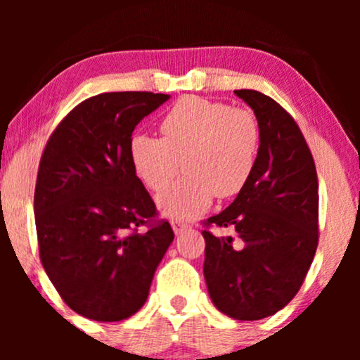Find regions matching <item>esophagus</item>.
Masks as SVG:
<instances>
[{"label": "esophagus", "instance_id": "obj_1", "mask_svg": "<svg viewBox=\"0 0 360 360\" xmlns=\"http://www.w3.org/2000/svg\"><path fill=\"white\" fill-rule=\"evenodd\" d=\"M171 225H172V230H174V233H176V235H181V233L188 232V230L191 229V226H189L188 223L179 221V220H174V221L171 223Z\"/></svg>", "mask_w": 360, "mask_h": 360}]
</instances>
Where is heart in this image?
I'll list each match as a JSON object with an SVG mask.
<instances>
[{
    "label": "heart",
    "mask_w": 360,
    "mask_h": 360,
    "mask_svg": "<svg viewBox=\"0 0 360 360\" xmlns=\"http://www.w3.org/2000/svg\"><path fill=\"white\" fill-rule=\"evenodd\" d=\"M162 139L139 134L130 142V159L142 183L159 193L184 160L186 174L159 198L160 212L189 220L212 205L214 194L242 191L257 162L260 130L247 108L200 96H184L160 122Z\"/></svg>",
    "instance_id": "1"
}]
</instances>
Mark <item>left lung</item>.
<instances>
[{
	"mask_svg": "<svg viewBox=\"0 0 360 360\" xmlns=\"http://www.w3.org/2000/svg\"><path fill=\"white\" fill-rule=\"evenodd\" d=\"M235 94L257 118V162L233 203L203 221V272L214 307L250 321L283 309L307 278L318 245V177L295 118L259 91ZM210 226L233 228L239 247Z\"/></svg>",
	"mask_w": 360,
	"mask_h": 360,
	"instance_id": "8db88e82",
	"label": "left lung"
}]
</instances>
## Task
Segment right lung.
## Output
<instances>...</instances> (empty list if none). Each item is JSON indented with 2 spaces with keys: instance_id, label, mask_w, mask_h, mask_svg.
Here are the masks:
<instances>
[{
  "instance_id": "1",
  "label": "right lung",
  "mask_w": 360,
  "mask_h": 360,
  "mask_svg": "<svg viewBox=\"0 0 360 360\" xmlns=\"http://www.w3.org/2000/svg\"><path fill=\"white\" fill-rule=\"evenodd\" d=\"M167 100L148 91L88 98L57 125L40 157L34 198L40 260L65 304L89 320L137 313L174 240L130 159L135 127Z\"/></svg>"
}]
</instances>
